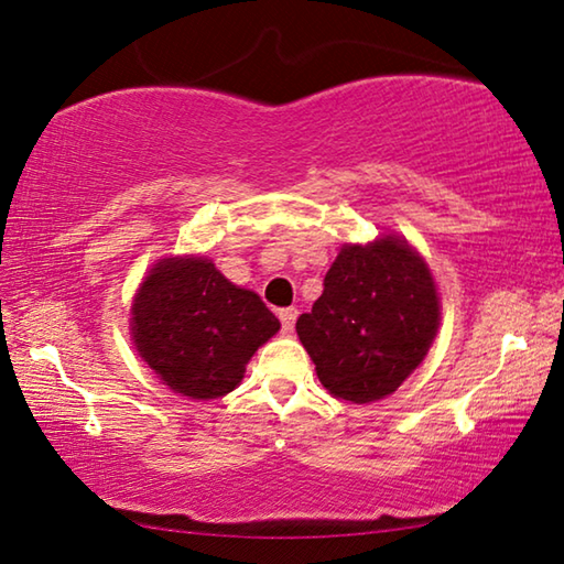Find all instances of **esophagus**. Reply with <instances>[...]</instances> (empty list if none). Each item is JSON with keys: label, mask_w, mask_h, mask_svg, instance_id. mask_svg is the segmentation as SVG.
Instances as JSON below:
<instances>
[{"label": "esophagus", "mask_w": 564, "mask_h": 564, "mask_svg": "<svg viewBox=\"0 0 564 564\" xmlns=\"http://www.w3.org/2000/svg\"><path fill=\"white\" fill-rule=\"evenodd\" d=\"M279 318H281V326L285 333H291L295 326V318H299V311L295 308H281L279 311Z\"/></svg>", "instance_id": "34e87169"}]
</instances>
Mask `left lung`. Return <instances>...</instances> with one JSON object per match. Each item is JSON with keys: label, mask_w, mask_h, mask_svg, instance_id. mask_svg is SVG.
Returning a JSON list of instances; mask_svg holds the SVG:
<instances>
[{"label": "left lung", "mask_w": 564, "mask_h": 564, "mask_svg": "<svg viewBox=\"0 0 564 564\" xmlns=\"http://www.w3.org/2000/svg\"><path fill=\"white\" fill-rule=\"evenodd\" d=\"M441 326L433 273L405 238L346 243L295 330L323 388L350 403L395 393Z\"/></svg>", "instance_id": "8db88e82"}]
</instances>
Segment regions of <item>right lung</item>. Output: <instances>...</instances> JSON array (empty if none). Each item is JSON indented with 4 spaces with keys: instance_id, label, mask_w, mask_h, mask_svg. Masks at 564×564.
<instances>
[{
    "instance_id": "1",
    "label": "right lung",
    "mask_w": 564,
    "mask_h": 564,
    "mask_svg": "<svg viewBox=\"0 0 564 564\" xmlns=\"http://www.w3.org/2000/svg\"><path fill=\"white\" fill-rule=\"evenodd\" d=\"M281 328L259 293L238 289L202 256L161 259L131 305V338L164 383L186 398H221Z\"/></svg>"
}]
</instances>
